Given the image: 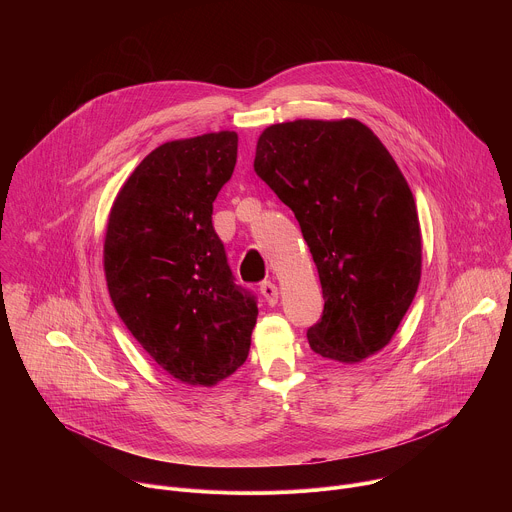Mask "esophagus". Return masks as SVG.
Instances as JSON below:
<instances>
[{
  "label": "esophagus",
  "instance_id": "esophagus-1",
  "mask_svg": "<svg viewBox=\"0 0 512 512\" xmlns=\"http://www.w3.org/2000/svg\"><path fill=\"white\" fill-rule=\"evenodd\" d=\"M261 295L265 297V301H267L269 305H275L277 299H279V291H277L275 283H271V281H263V283H261Z\"/></svg>",
  "mask_w": 512,
  "mask_h": 512
}]
</instances>
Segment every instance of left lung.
Instances as JSON below:
<instances>
[{
    "mask_svg": "<svg viewBox=\"0 0 512 512\" xmlns=\"http://www.w3.org/2000/svg\"><path fill=\"white\" fill-rule=\"evenodd\" d=\"M253 169L295 213L319 271L311 349L341 363L381 351L421 279L417 205L391 153L357 119H297L261 133Z\"/></svg>",
    "mask_w": 512,
    "mask_h": 512,
    "instance_id": "obj_1",
    "label": "left lung"
}]
</instances>
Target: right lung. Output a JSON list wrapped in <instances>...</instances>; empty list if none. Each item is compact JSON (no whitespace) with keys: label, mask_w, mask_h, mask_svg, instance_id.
<instances>
[{"label":"right lung","mask_w":512,"mask_h":512,"mask_svg":"<svg viewBox=\"0 0 512 512\" xmlns=\"http://www.w3.org/2000/svg\"><path fill=\"white\" fill-rule=\"evenodd\" d=\"M235 163V131L163 143L125 181L107 223L103 267L117 315L189 385L211 387L245 363L259 313L211 221Z\"/></svg>","instance_id":"right-lung-1"}]
</instances>
